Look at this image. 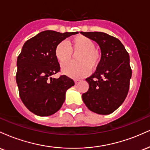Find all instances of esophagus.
Instances as JSON below:
<instances>
[{
  "label": "esophagus",
  "instance_id": "obj_1",
  "mask_svg": "<svg viewBox=\"0 0 150 150\" xmlns=\"http://www.w3.org/2000/svg\"><path fill=\"white\" fill-rule=\"evenodd\" d=\"M74 81H75V84L79 83V82H80V80H75Z\"/></svg>",
  "mask_w": 150,
  "mask_h": 150
}]
</instances>
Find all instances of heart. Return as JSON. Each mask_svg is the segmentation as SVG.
<instances>
[{"label":"heart","instance_id":"1","mask_svg":"<svg viewBox=\"0 0 150 150\" xmlns=\"http://www.w3.org/2000/svg\"><path fill=\"white\" fill-rule=\"evenodd\" d=\"M94 46L92 39L83 35L72 38L67 44L59 43L55 49V56L61 65L70 61L72 52H80L76 57L79 63L63 65V73L73 78H80L88 75L90 68L95 69L100 62L101 54Z\"/></svg>","mask_w":150,"mask_h":150}]
</instances>
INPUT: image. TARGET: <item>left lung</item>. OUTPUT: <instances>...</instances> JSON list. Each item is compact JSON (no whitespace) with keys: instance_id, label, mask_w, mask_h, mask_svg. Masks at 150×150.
Wrapping results in <instances>:
<instances>
[{"instance_id":"1","label":"left lung","mask_w":150,"mask_h":150,"mask_svg":"<svg viewBox=\"0 0 150 150\" xmlns=\"http://www.w3.org/2000/svg\"><path fill=\"white\" fill-rule=\"evenodd\" d=\"M80 33L97 42L101 51L97 70L86 79L89 89L82 94V100L92 112L110 114L123 104L128 94L132 76L129 54L112 36L100 32Z\"/></svg>"}]
</instances>
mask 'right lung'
Instances as JSON below:
<instances>
[{
	"label": "right lung",
	"instance_id": "1",
	"mask_svg": "<svg viewBox=\"0 0 150 150\" xmlns=\"http://www.w3.org/2000/svg\"><path fill=\"white\" fill-rule=\"evenodd\" d=\"M78 33L43 31L22 46L17 60L16 82L20 99L34 114L47 116L57 112L65 101L66 91L75 85L65 75L59 78H53L52 75L60 70L55 56L56 46Z\"/></svg>",
	"mask_w": 150,
	"mask_h": 150
}]
</instances>
